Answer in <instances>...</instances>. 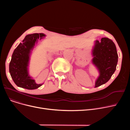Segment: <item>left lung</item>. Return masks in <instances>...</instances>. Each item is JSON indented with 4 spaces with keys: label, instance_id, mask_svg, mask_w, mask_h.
<instances>
[{
    "label": "left lung",
    "instance_id": "obj_1",
    "mask_svg": "<svg viewBox=\"0 0 130 130\" xmlns=\"http://www.w3.org/2000/svg\"><path fill=\"white\" fill-rule=\"evenodd\" d=\"M93 64L96 67L100 75L95 82V87L106 83L116 70L118 55L113 41L106 37L96 40L92 50Z\"/></svg>",
    "mask_w": 130,
    "mask_h": 130
}]
</instances>
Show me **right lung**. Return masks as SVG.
<instances>
[{"mask_svg":"<svg viewBox=\"0 0 130 130\" xmlns=\"http://www.w3.org/2000/svg\"><path fill=\"white\" fill-rule=\"evenodd\" d=\"M44 34H32L27 35L13 51L9 63V73L17 86L27 90H35L43 84H37L29 76L28 66L31 51L38 39L43 38Z\"/></svg>","mask_w":130,"mask_h":130,"instance_id":"right-lung-1","label":"right lung"}]
</instances>
